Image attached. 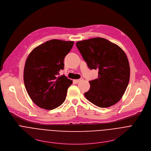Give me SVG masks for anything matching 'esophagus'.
Segmentation results:
<instances>
[{
    "label": "esophagus",
    "instance_id": "1",
    "mask_svg": "<svg viewBox=\"0 0 151 151\" xmlns=\"http://www.w3.org/2000/svg\"><path fill=\"white\" fill-rule=\"evenodd\" d=\"M82 80H83L82 78H81V79H75V80H74V82H75V83H78V82H79L80 81H82Z\"/></svg>",
    "mask_w": 151,
    "mask_h": 151
}]
</instances>
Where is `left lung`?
I'll return each instance as SVG.
<instances>
[{
    "mask_svg": "<svg viewBox=\"0 0 151 151\" xmlns=\"http://www.w3.org/2000/svg\"><path fill=\"white\" fill-rule=\"evenodd\" d=\"M76 47L90 69L99 70L98 78L90 81V88L85 97L100 107H108L124 95L130 76L124 51L117 45L102 37L76 42Z\"/></svg>",
    "mask_w": 151,
    "mask_h": 151,
    "instance_id": "obj_1",
    "label": "left lung"
}]
</instances>
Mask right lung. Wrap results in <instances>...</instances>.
Masks as SVG:
<instances>
[{"mask_svg": "<svg viewBox=\"0 0 151 151\" xmlns=\"http://www.w3.org/2000/svg\"><path fill=\"white\" fill-rule=\"evenodd\" d=\"M73 41L52 39L33 49L24 69V82L32 100L40 108L52 110L66 99L73 81L59 75L64 59L71 50Z\"/></svg>", "mask_w": 151, "mask_h": 151, "instance_id": "1", "label": "right lung"}]
</instances>
